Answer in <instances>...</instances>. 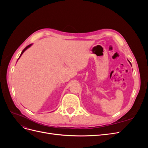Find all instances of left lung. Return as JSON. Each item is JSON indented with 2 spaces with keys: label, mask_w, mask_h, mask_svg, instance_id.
I'll return each mask as SVG.
<instances>
[{
  "label": "left lung",
  "mask_w": 148,
  "mask_h": 148,
  "mask_svg": "<svg viewBox=\"0 0 148 148\" xmlns=\"http://www.w3.org/2000/svg\"><path fill=\"white\" fill-rule=\"evenodd\" d=\"M128 62H130V64H131V63H130V61H129V60H128ZM131 65H132V64H131Z\"/></svg>",
  "instance_id": "obj_1"
}]
</instances>
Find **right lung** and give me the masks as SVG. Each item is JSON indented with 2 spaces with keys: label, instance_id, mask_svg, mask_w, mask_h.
Here are the masks:
<instances>
[{
  "label": "right lung",
  "instance_id": "add662e5",
  "mask_svg": "<svg viewBox=\"0 0 148 148\" xmlns=\"http://www.w3.org/2000/svg\"><path fill=\"white\" fill-rule=\"evenodd\" d=\"M31 46H32V44H29V45H28V46H26L24 49H23V51H22V52H21V54H20V57H19V58L21 56V55L22 54H23V52L26 50V49H28L29 47H30ZM19 58H18V59H19Z\"/></svg>",
  "mask_w": 148,
  "mask_h": 148
}]
</instances>
